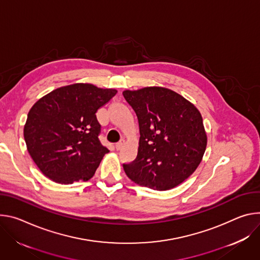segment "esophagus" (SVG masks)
<instances>
[{
    "mask_svg": "<svg viewBox=\"0 0 260 260\" xmlns=\"http://www.w3.org/2000/svg\"><path fill=\"white\" fill-rule=\"evenodd\" d=\"M123 145H124V140H123V139H121V140H120L119 142H117V143H115V146H114V148H115V150H117V151H120V150L122 149Z\"/></svg>",
    "mask_w": 260,
    "mask_h": 260,
    "instance_id": "1",
    "label": "esophagus"
}]
</instances>
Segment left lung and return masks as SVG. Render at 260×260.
<instances>
[{"label": "left lung", "instance_id": "obj_1", "mask_svg": "<svg viewBox=\"0 0 260 260\" xmlns=\"http://www.w3.org/2000/svg\"><path fill=\"white\" fill-rule=\"evenodd\" d=\"M136 113L139 147L134 161L123 164L129 179L163 191L183 183L198 167L207 134L198 109L178 93L151 86L124 91Z\"/></svg>", "mask_w": 260, "mask_h": 260}]
</instances>
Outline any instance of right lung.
I'll return each mask as SVG.
<instances>
[{
    "label": "right lung",
    "instance_id": "add662e5",
    "mask_svg": "<svg viewBox=\"0 0 260 260\" xmlns=\"http://www.w3.org/2000/svg\"><path fill=\"white\" fill-rule=\"evenodd\" d=\"M117 91L89 83L56 89L28 111L23 136L32 159L51 181L59 184L89 181L108 153L99 135L96 112Z\"/></svg>",
    "mask_w": 260,
    "mask_h": 260
}]
</instances>
